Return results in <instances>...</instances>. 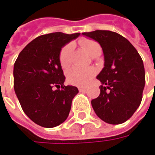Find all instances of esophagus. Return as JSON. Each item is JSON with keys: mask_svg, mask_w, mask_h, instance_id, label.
<instances>
[{"mask_svg": "<svg viewBox=\"0 0 155 155\" xmlns=\"http://www.w3.org/2000/svg\"><path fill=\"white\" fill-rule=\"evenodd\" d=\"M79 91H80V92H85L86 91V88H79Z\"/></svg>", "mask_w": 155, "mask_h": 155, "instance_id": "esophagus-1", "label": "esophagus"}]
</instances>
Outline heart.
I'll use <instances>...</instances> for the list:
<instances>
[{
    "mask_svg": "<svg viewBox=\"0 0 155 155\" xmlns=\"http://www.w3.org/2000/svg\"><path fill=\"white\" fill-rule=\"evenodd\" d=\"M80 45L91 57H95L97 54H101V47L96 41L91 39H82L80 41ZM73 48L71 44L64 45L60 51V63L63 68L69 67L71 64V56H72ZM95 74V71L93 68L80 69L73 67L67 71L68 81L72 84L77 86H84L91 81V79Z\"/></svg>",
    "mask_w": 155,
    "mask_h": 155,
    "instance_id": "heart-1",
    "label": "heart"
}]
</instances>
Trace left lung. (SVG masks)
<instances>
[{"mask_svg":"<svg viewBox=\"0 0 155 155\" xmlns=\"http://www.w3.org/2000/svg\"><path fill=\"white\" fill-rule=\"evenodd\" d=\"M82 35L97 41L104 53V68L97 75L101 94L91 101L95 114L111 124L130 119L140 106L145 84L142 58L133 45L116 32L94 31Z\"/></svg>","mask_w":155,"mask_h":155,"instance_id":"8db88e82","label":"left lung"}]
</instances>
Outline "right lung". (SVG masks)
I'll return each mask as SVG.
<instances>
[{"label":"right lung","mask_w":155,"mask_h":155,"mask_svg":"<svg viewBox=\"0 0 155 155\" xmlns=\"http://www.w3.org/2000/svg\"><path fill=\"white\" fill-rule=\"evenodd\" d=\"M81 33L54 32L31 41L14 64V90L25 114L45 128L58 126L67 119L77 87L64 85L60 63L62 47ZM60 87V90L53 87Z\"/></svg>","instance_id":"obj_1"}]
</instances>
